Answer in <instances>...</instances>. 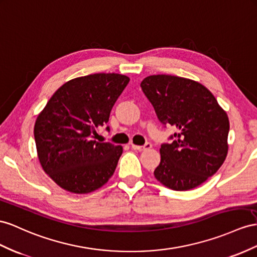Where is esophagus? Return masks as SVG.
<instances>
[{
	"label": "esophagus",
	"instance_id": "esophagus-1",
	"mask_svg": "<svg viewBox=\"0 0 257 257\" xmlns=\"http://www.w3.org/2000/svg\"><path fill=\"white\" fill-rule=\"evenodd\" d=\"M131 148L136 151H146L152 148V144L151 143H147L146 146H136V144H131Z\"/></svg>",
	"mask_w": 257,
	"mask_h": 257
}]
</instances>
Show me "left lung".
<instances>
[{"label":"left lung","instance_id":"1","mask_svg":"<svg viewBox=\"0 0 257 257\" xmlns=\"http://www.w3.org/2000/svg\"><path fill=\"white\" fill-rule=\"evenodd\" d=\"M141 88L161 122L176 128L161 146L154 176L162 185L187 191L202 185L226 160L229 119L206 87L172 75L144 78Z\"/></svg>","mask_w":257,"mask_h":257}]
</instances>
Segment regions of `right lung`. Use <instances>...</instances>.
I'll use <instances>...</instances> for the list:
<instances>
[{
	"label": "right lung",
	"instance_id": "obj_1",
	"mask_svg": "<svg viewBox=\"0 0 257 257\" xmlns=\"http://www.w3.org/2000/svg\"><path fill=\"white\" fill-rule=\"evenodd\" d=\"M129 80L114 72L71 79L38 115L34 130L38 159L58 187L71 193H90L113 176L122 147L97 142L94 136L107 123Z\"/></svg>",
	"mask_w": 257,
	"mask_h": 257
}]
</instances>
